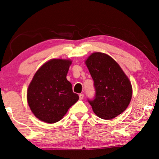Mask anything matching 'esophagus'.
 <instances>
[{"label":"esophagus","instance_id":"obj_1","mask_svg":"<svg viewBox=\"0 0 159 159\" xmlns=\"http://www.w3.org/2000/svg\"><path fill=\"white\" fill-rule=\"evenodd\" d=\"M84 94H83V93H81V94H80V95H79L80 100H82V99L84 98Z\"/></svg>","mask_w":159,"mask_h":159}]
</instances>
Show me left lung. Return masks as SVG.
I'll list each match as a JSON object with an SVG mask.
<instances>
[{
  "label": "left lung",
  "mask_w": 159,
  "mask_h": 159,
  "mask_svg": "<svg viewBox=\"0 0 159 159\" xmlns=\"http://www.w3.org/2000/svg\"><path fill=\"white\" fill-rule=\"evenodd\" d=\"M94 82L95 95L88 100L93 112L102 119L116 118L127 109L132 97L129 80L112 57L94 52L86 61Z\"/></svg>",
  "instance_id": "1"
}]
</instances>
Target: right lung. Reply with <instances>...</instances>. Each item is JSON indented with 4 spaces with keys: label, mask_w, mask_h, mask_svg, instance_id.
<instances>
[{
    "label": "right lung",
    "mask_w": 159,
    "mask_h": 159,
    "mask_svg": "<svg viewBox=\"0 0 159 159\" xmlns=\"http://www.w3.org/2000/svg\"><path fill=\"white\" fill-rule=\"evenodd\" d=\"M71 63L68 59H51L33 77L27 100L33 114L40 120L50 124L59 121L79 100L66 79Z\"/></svg>",
    "instance_id": "1"
}]
</instances>
